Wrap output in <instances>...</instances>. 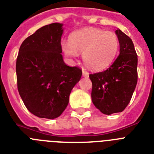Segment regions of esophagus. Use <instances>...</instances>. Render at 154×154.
I'll return each mask as SVG.
<instances>
[{
    "instance_id": "1",
    "label": "esophagus",
    "mask_w": 154,
    "mask_h": 154,
    "mask_svg": "<svg viewBox=\"0 0 154 154\" xmlns=\"http://www.w3.org/2000/svg\"><path fill=\"white\" fill-rule=\"evenodd\" d=\"M82 73H83L84 77H88V74H89V73H88V71L85 70V69H83V71H82Z\"/></svg>"
}]
</instances>
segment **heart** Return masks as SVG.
Listing matches in <instances>:
<instances>
[{
    "instance_id": "heart-1",
    "label": "heart",
    "mask_w": 154,
    "mask_h": 154,
    "mask_svg": "<svg viewBox=\"0 0 154 154\" xmlns=\"http://www.w3.org/2000/svg\"><path fill=\"white\" fill-rule=\"evenodd\" d=\"M119 48L118 36L112 32L88 27L72 33L69 42H62V49L66 56L77 57L82 53L85 64L94 70L109 66L116 58Z\"/></svg>"
}]
</instances>
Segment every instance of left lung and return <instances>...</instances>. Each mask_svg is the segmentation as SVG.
Segmentation results:
<instances>
[{
  "instance_id": "1",
  "label": "left lung",
  "mask_w": 154,
  "mask_h": 154,
  "mask_svg": "<svg viewBox=\"0 0 154 154\" xmlns=\"http://www.w3.org/2000/svg\"><path fill=\"white\" fill-rule=\"evenodd\" d=\"M119 55L105 70L89 74L92 103L103 114L122 112L131 100L138 81V55L129 36L120 30Z\"/></svg>"
}]
</instances>
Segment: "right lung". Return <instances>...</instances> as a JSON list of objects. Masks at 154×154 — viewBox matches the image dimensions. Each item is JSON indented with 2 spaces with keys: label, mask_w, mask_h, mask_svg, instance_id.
Listing matches in <instances>:
<instances>
[{
  "label": "right lung",
  "mask_w": 154,
  "mask_h": 154,
  "mask_svg": "<svg viewBox=\"0 0 154 154\" xmlns=\"http://www.w3.org/2000/svg\"><path fill=\"white\" fill-rule=\"evenodd\" d=\"M62 33V23L43 26L24 39L19 50L17 88L27 110L39 118L53 119L62 115L82 75L79 67L63 61Z\"/></svg>",
  "instance_id": "right-lung-1"
}]
</instances>
